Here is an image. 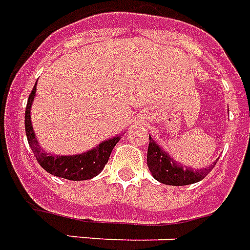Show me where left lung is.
I'll return each instance as SVG.
<instances>
[{
  "label": "left lung",
  "instance_id": "1",
  "mask_svg": "<svg viewBox=\"0 0 250 250\" xmlns=\"http://www.w3.org/2000/svg\"><path fill=\"white\" fill-rule=\"evenodd\" d=\"M146 162H148L149 170L154 179L164 184H167V186H188V184L200 182L209 174L211 168L217 164V162H214L208 168L197 171L187 168V167L184 168L171 160L166 154V152H164L150 136H149Z\"/></svg>",
  "mask_w": 250,
  "mask_h": 250
}]
</instances>
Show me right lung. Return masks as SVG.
I'll list each match as a JSON object with an SVG mask.
<instances>
[{
  "label": "right lung",
  "mask_w": 250,
  "mask_h": 250,
  "mask_svg": "<svg viewBox=\"0 0 250 250\" xmlns=\"http://www.w3.org/2000/svg\"><path fill=\"white\" fill-rule=\"evenodd\" d=\"M36 84L33 86L32 92L29 93L27 107H25L24 125L27 140L33 154L36 157L37 162L45 171H48L49 174L58 176V178L68 179V180H86L100 174L105 165L107 164L111 150L121 137L117 136L104 141L89 152L82 153L78 156H54V154L45 153L37 144L36 136L31 125V106H32L33 97L36 93Z\"/></svg>",
  "instance_id": "add662e5"
}]
</instances>
